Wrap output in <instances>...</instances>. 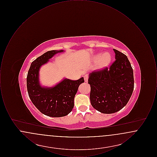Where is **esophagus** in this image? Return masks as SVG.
I'll return each instance as SVG.
<instances>
[{"instance_id": "1", "label": "esophagus", "mask_w": 157, "mask_h": 157, "mask_svg": "<svg viewBox=\"0 0 157 157\" xmlns=\"http://www.w3.org/2000/svg\"><path fill=\"white\" fill-rule=\"evenodd\" d=\"M83 78H84V81H85V82H88V76L87 75H85L83 76Z\"/></svg>"}]
</instances>
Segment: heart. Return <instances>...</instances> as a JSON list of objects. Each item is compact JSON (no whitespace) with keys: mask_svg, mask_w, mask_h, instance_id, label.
Returning a JSON list of instances; mask_svg holds the SVG:
<instances>
[{"mask_svg":"<svg viewBox=\"0 0 157 157\" xmlns=\"http://www.w3.org/2000/svg\"><path fill=\"white\" fill-rule=\"evenodd\" d=\"M94 62L98 63V67L99 69H103L109 66L110 64L112 56L110 53L106 52L103 53H99L94 57Z\"/></svg>","mask_w":157,"mask_h":157,"instance_id":"heart-1","label":"heart"}]
</instances>
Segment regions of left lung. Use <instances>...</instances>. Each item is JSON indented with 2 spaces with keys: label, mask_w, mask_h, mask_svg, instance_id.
Masks as SVG:
<instances>
[{
  "label": "left lung",
  "mask_w": 157,
  "mask_h": 157,
  "mask_svg": "<svg viewBox=\"0 0 157 157\" xmlns=\"http://www.w3.org/2000/svg\"><path fill=\"white\" fill-rule=\"evenodd\" d=\"M115 60L109 68L90 74V101L92 106L103 113L122 109L132 94L133 69L127 56L113 49Z\"/></svg>",
  "instance_id": "1"
}]
</instances>
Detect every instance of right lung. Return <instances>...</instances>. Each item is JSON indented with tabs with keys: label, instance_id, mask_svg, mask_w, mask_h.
<instances>
[{
	"label": "right lung",
	"instance_id": "add662e5",
	"mask_svg": "<svg viewBox=\"0 0 157 157\" xmlns=\"http://www.w3.org/2000/svg\"><path fill=\"white\" fill-rule=\"evenodd\" d=\"M64 50L48 51L31 63L27 76V89L31 101L37 109L51 117L68 115L74 106V98L79 86L84 82L82 77L77 81L63 78L52 87L42 86L39 81V71L56 53Z\"/></svg>",
	"mask_w": 157,
	"mask_h": 157
}]
</instances>
